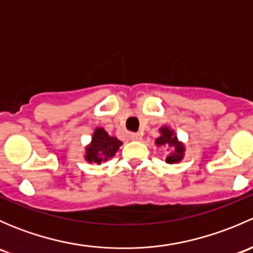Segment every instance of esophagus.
Masks as SVG:
<instances>
[{
  "label": "esophagus",
  "instance_id": "34e87169",
  "mask_svg": "<svg viewBox=\"0 0 253 253\" xmlns=\"http://www.w3.org/2000/svg\"><path fill=\"white\" fill-rule=\"evenodd\" d=\"M131 139H132V141H141L142 134L141 133H132L131 134Z\"/></svg>",
  "mask_w": 253,
  "mask_h": 253
}]
</instances>
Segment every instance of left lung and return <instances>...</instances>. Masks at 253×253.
<instances>
[{
	"instance_id": "left-lung-1",
	"label": "left lung",
	"mask_w": 253,
	"mask_h": 253,
	"mask_svg": "<svg viewBox=\"0 0 253 253\" xmlns=\"http://www.w3.org/2000/svg\"><path fill=\"white\" fill-rule=\"evenodd\" d=\"M160 136L155 139V144L158 147H165L170 149V154L168 155L165 162L168 164H175V163H180L183 159L185 155V145L182 142H180L176 137L175 131L170 127L164 126L159 129Z\"/></svg>"
}]
</instances>
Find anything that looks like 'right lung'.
I'll return each instance as SVG.
<instances>
[{
    "label": "right lung",
    "mask_w": 253,
    "mask_h": 253,
    "mask_svg": "<svg viewBox=\"0 0 253 253\" xmlns=\"http://www.w3.org/2000/svg\"><path fill=\"white\" fill-rule=\"evenodd\" d=\"M120 145H122V142L116 137L110 136L103 127H96L91 142L85 147L84 159L88 163L101 164L116 154Z\"/></svg>",
    "instance_id": "right-lung-1"
}]
</instances>
